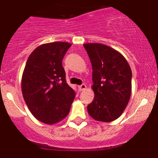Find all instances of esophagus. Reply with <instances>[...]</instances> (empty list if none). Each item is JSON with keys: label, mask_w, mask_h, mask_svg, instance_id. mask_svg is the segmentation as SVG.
<instances>
[{"label": "esophagus", "mask_w": 158, "mask_h": 158, "mask_svg": "<svg viewBox=\"0 0 158 158\" xmlns=\"http://www.w3.org/2000/svg\"><path fill=\"white\" fill-rule=\"evenodd\" d=\"M79 90H80V91L85 90V89H86V85H85V84H84V83L82 84L81 85H79Z\"/></svg>", "instance_id": "34e87169"}]
</instances>
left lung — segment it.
I'll use <instances>...</instances> for the list:
<instances>
[{
  "instance_id": "obj_1",
  "label": "left lung",
  "mask_w": 158,
  "mask_h": 158,
  "mask_svg": "<svg viewBox=\"0 0 158 158\" xmlns=\"http://www.w3.org/2000/svg\"><path fill=\"white\" fill-rule=\"evenodd\" d=\"M92 66L93 101L89 115L98 122H111L121 116L131 92L132 73L125 57L101 44H84Z\"/></svg>"
}]
</instances>
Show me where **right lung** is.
I'll return each mask as SVG.
<instances>
[{
	"instance_id": "1",
	"label": "right lung",
	"mask_w": 158,
	"mask_h": 158,
	"mask_svg": "<svg viewBox=\"0 0 158 158\" xmlns=\"http://www.w3.org/2000/svg\"><path fill=\"white\" fill-rule=\"evenodd\" d=\"M70 47L66 42L40 45L28 57L23 70L21 89L25 102L33 115L47 125L65 118L76 96L62 65Z\"/></svg>"
}]
</instances>
